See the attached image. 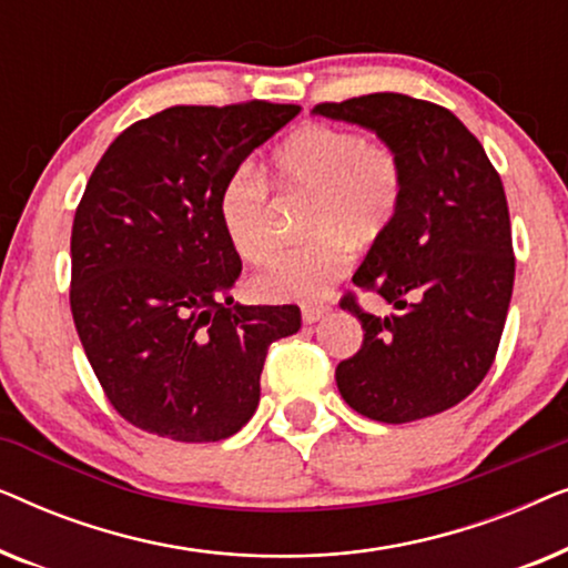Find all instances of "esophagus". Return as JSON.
Instances as JSON below:
<instances>
[{
    "mask_svg": "<svg viewBox=\"0 0 568 568\" xmlns=\"http://www.w3.org/2000/svg\"><path fill=\"white\" fill-rule=\"evenodd\" d=\"M328 313H331L328 305H305L302 307V321H305V325L321 323Z\"/></svg>",
    "mask_w": 568,
    "mask_h": 568,
    "instance_id": "1",
    "label": "esophagus"
}]
</instances>
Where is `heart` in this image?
Masks as SVG:
<instances>
[{"mask_svg": "<svg viewBox=\"0 0 568 568\" xmlns=\"http://www.w3.org/2000/svg\"><path fill=\"white\" fill-rule=\"evenodd\" d=\"M278 185L313 191L310 243L276 255L255 276V294L268 302H315L341 282L352 245L367 247L390 227L403 199L400 160L390 146L352 129L307 123L286 136L271 158ZM220 222L230 245L247 263L274 251L268 185L251 165L237 168L220 191Z\"/></svg>", "mask_w": 568, "mask_h": 568, "instance_id": "heart-1", "label": "heart"}]
</instances>
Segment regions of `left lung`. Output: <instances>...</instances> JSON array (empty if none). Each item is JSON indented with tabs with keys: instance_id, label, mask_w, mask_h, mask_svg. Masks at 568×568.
<instances>
[{
	"instance_id": "obj_1",
	"label": "left lung",
	"mask_w": 568,
	"mask_h": 568,
	"mask_svg": "<svg viewBox=\"0 0 568 568\" xmlns=\"http://www.w3.org/2000/svg\"><path fill=\"white\" fill-rule=\"evenodd\" d=\"M313 115L372 131L403 170L398 214L354 274L395 313L341 302L364 331L359 352L336 367L341 398L385 424L442 414L491 369L507 321L515 255L501 178L463 121L426 100L375 92Z\"/></svg>"
}]
</instances>
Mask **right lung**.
<instances>
[{
	"label": "right lung",
	"instance_id": "add662e5",
	"mask_svg": "<svg viewBox=\"0 0 568 568\" xmlns=\"http://www.w3.org/2000/svg\"><path fill=\"white\" fill-rule=\"evenodd\" d=\"M302 111L175 105L136 121L92 170L72 227V315L113 408L175 442H220L251 422L294 305L232 300L243 263L220 191L247 154Z\"/></svg>",
	"mask_w": 568,
	"mask_h": 568
}]
</instances>
